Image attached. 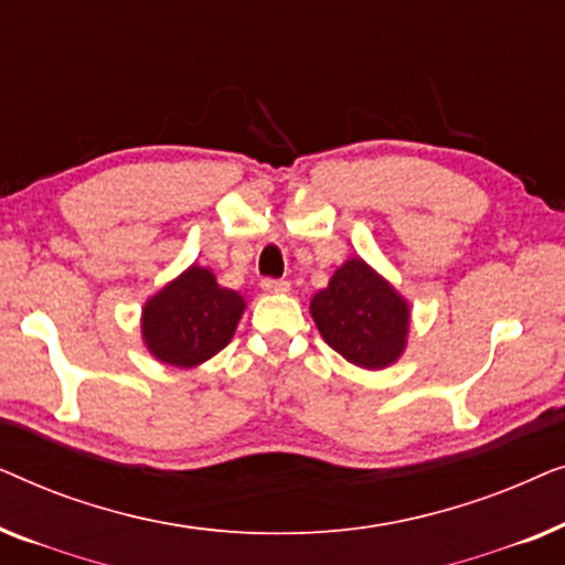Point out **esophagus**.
Returning a JSON list of instances; mask_svg holds the SVG:
<instances>
[{
  "label": "esophagus",
  "mask_w": 565,
  "mask_h": 565,
  "mask_svg": "<svg viewBox=\"0 0 565 565\" xmlns=\"http://www.w3.org/2000/svg\"><path fill=\"white\" fill-rule=\"evenodd\" d=\"M262 290H267V292H288L290 290V282L288 280H280V277H265V280H262Z\"/></svg>",
  "instance_id": "34e87169"
}]
</instances>
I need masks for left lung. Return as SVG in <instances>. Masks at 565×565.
Listing matches in <instances>:
<instances>
[{
    "mask_svg": "<svg viewBox=\"0 0 565 565\" xmlns=\"http://www.w3.org/2000/svg\"><path fill=\"white\" fill-rule=\"evenodd\" d=\"M311 313L331 350L360 367L391 365L406 347V300L362 259L337 269L329 288L313 296Z\"/></svg>",
    "mask_w": 565,
    "mask_h": 565,
    "instance_id": "8db88e82",
    "label": "left lung"
}]
</instances>
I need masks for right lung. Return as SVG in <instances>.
Instances as JSON below:
<instances>
[{"label": "right lung", "instance_id": "1", "mask_svg": "<svg viewBox=\"0 0 565 565\" xmlns=\"http://www.w3.org/2000/svg\"><path fill=\"white\" fill-rule=\"evenodd\" d=\"M244 298L221 288L211 269L192 265L143 308V339L167 365L192 367L213 358L234 337Z\"/></svg>", "mask_w": 565, "mask_h": 565}]
</instances>
